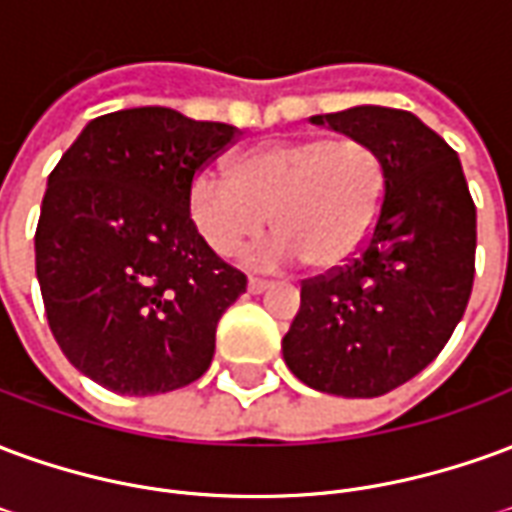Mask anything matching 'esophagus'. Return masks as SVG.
I'll use <instances>...</instances> for the list:
<instances>
[{
	"label": "esophagus",
	"mask_w": 512,
	"mask_h": 512,
	"mask_svg": "<svg viewBox=\"0 0 512 512\" xmlns=\"http://www.w3.org/2000/svg\"><path fill=\"white\" fill-rule=\"evenodd\" d=\"M268 288H271V285H268L266 279H249V282H246V290H249V293H263V290Z\"/></svg>",
	"instance_id": "esophagus-1"
}]
</instances>
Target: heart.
Returning a JSON list of instances; mask_svg holds the SVG:
<instances>
[{"instance_id": "obj_1", "label": "heart", "mask_w": 512, "mask_h": 512, "mask_svg": "<svg viewBox=\"0 0 512 512\" xmlns=\"http://www.w3.org/2000/svg\"><path fill=\"white\" fill-rule=\"evenodd\" d=\"M386 200V167L356 139H285L235 158L230 175L202 169L189 186V219L216 255L230 257L266 230H279L246 249L249 268H285L304 257L334 268L373 235Z\"/></svg>"}]
</instances>
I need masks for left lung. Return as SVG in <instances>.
<instances>
[{
    "label": "left lung",
    "instance_id": "left-lung-1",
    "mask_svg": "<svg viewBox=\"0 0 512 512\" xmlns=\"http://www.w3.org/2000/svg\"><path fill=\"white\" fill-rule=\"evenodd\" d=\"M310 120L376 150L386 167V200L348 266L304 279L282 356L318 392L386 395L422 373L463 318L477 211L458 153L417 115L351 106Z\"/></svg>",
    "mask_w": 512,
    "mask_h": 512
}]
</instances>
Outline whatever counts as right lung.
<instances>
[{"label": "right lung", "mask_w": 512, "mask_h": 512, "mask_svg": "<svg viewBox=\"0 0 512 512\" xmlns=\"http://www.w3.org/2000/svg\"><path fill=\"white\" fill-rule=\"evenodd\" d=\"M167 106L95 117L49 175L35 271L54 340L117 395H161L211 367L246 277L189 219V186L238 139Z\"/></svg>", "instance_id": "1"}]
</instances>
